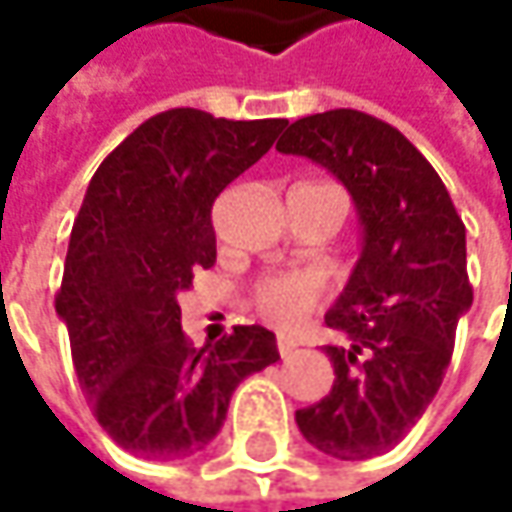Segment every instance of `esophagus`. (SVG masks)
I'll use <instances>...</instances> for the list:
<instances>
[{
  "label": "esophagus",
  "mask_w": 512,
  "mask_h": 512,
  "mask_svg": "<svg viewBox=\"0 0 512 512\" xmlns=\"http://www.w3.org/2000/svg\"><path fill=\"white\" fill-rule=\"evenodd\" d=\"M296 347H299L296 339H290V336H279V353H282V359H287Z\"/></svg>",
  "instance_id": "esophagus-1"
}]
</instances>
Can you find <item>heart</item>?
I'll return each instance as SVG.
<instances>
[{"mask_svg": "<svg viewBox=\"0 0 512 512\" xmlns=\"http://www.w3.org/2000/svg\"><path fill=\"white\" fill-rule=\"evenodd\" d=\"M322 285L313 273H285L262 279L253 290L256 310L276 325H296L319 302Z\"/></svg>", "mask_w": 512, "mask_h": 512, "instance_id": "1", "label": "heart"}]
</instances>
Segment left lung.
Wrapping results in <instances>:
<instances>
[{"label":"left lung","instance_id":"obj_1","mask_svg":"<svg viewBox=\"0 0 512 512\" xmlns=\"http://www.w3.org/2000/svg\"><path fill=\"white\" fill-rule=\"evenodd\" d=\"M276 150L330 170L362 222V256L325 316L344 336L325 344L336 379L322 402L296 410V424L333 459H373L439 393L456 325L473 305L462 216L422 153L362 110L305 116Z\"/></svg>","mask_w":512,"mask_h":512}]
</instances>
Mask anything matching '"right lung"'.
Instances as JSON below:
<instances>
[{
	"label": "right lung",
	"instance_id": "1",
	"mask_svg": "<svg viewBox=\"0 0 512 512\" xmlns=\"http://www.w3.org/2000/svg\"><path fill=\"white\" fill-rule=\"evenodd\" d=\"M285 125L165 110L90 179L56 313L96 422L128 453L170 462L205 450L239 382L279 359L276 336L262 325L193 347L176 296L216 262V196L265 156Z\"/></svg>",
	"mask_w": 512,
	"mask_h": 512
}]
</instances>
